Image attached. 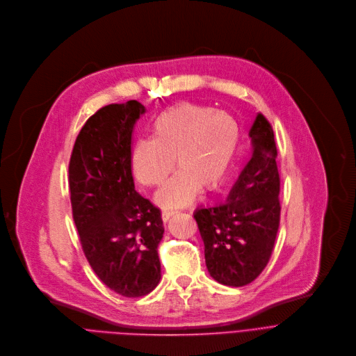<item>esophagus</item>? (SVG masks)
<instances>
[{"label": "esophagus", "instance_id": "obj_1", "mask_svg": "<svg viewBox=\"0 0 356 356\" xmlns=\"http://www.w3.org/2000/svg\"><path fill=\"white\" fill-rule=\"evenodd\" d=\"M177 210H163V213H161V218H163V222L164 223H167L174 215H177Z\"/></svg>", "mask_w": 356, "mask_h": 356}]
</instances>
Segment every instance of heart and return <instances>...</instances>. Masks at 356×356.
Here are the masks:
<instances>
[{
  "mask_svg": "<svg viewBox=\"0 0 356 356\" xmlns=\"http://www.w3.org/2000/svg\"><path fill=\"white\" fill-rule=\"evenodd\" d=\"M153 137L141 138L131 152V168L145 186H161L179 172L159 195L163 206H184L197 189L216 191L226 179L240 145L236 119L222 111L181 102L163 111L153 122Z\"/></svg>",
  "mask_w": 356,
  "mask_h": 356,
  "instance_id": "b5f03b06",
  "label": "heart"
}]
</instances>
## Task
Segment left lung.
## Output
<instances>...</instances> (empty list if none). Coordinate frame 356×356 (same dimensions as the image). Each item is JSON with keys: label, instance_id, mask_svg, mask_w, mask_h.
<instances>
[{"label": "left lung", "instance_id": "obj_1", "mask_svg": "<svg viewBox=\"0 0 356 356\" xmlns=\"http://www.w3.org/2000/svg\"><path fill=\"white\" fill-rule=\"evenodd\" d=\"M248 134L252 157L229 197L193 215L210 276L233 288L248 285L265 269L280 220L277 150L272 126L262 113Z\"/></svg>", "mask_w": 356, "mask_h": 356}]
</instances>
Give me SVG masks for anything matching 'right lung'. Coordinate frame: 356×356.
<instances>
[{
  "mask_svg": "<svg viewBox=\"0 0 356 356\" xmlns=\"http://www.w3.org/2000/svg\"><path fill=\"white\" fill-rule=\"evenodd\" d=\"M146 112L137 101L111 104L83 126L68 164L73 219L86 258L105 285L149 295L161 279V211L134 189L131 131Z\"/></svg>",
  "mask_w": 356,
  "mask_h": 356,
  "instance_id": "add662e5",
  "label": "right lung"
}]
</instances>
